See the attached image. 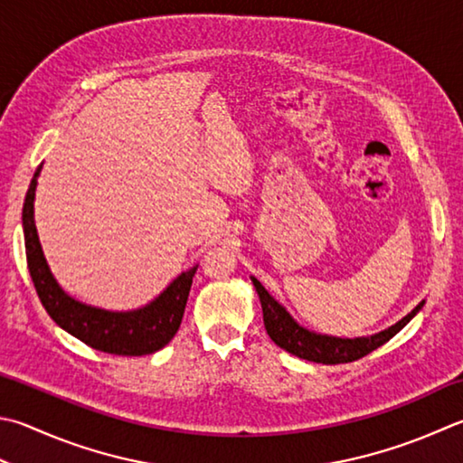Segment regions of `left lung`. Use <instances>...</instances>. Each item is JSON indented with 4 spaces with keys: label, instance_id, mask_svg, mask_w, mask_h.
I'll return each instance as SVG.
<instances>
[{
    "label": "left lung",
    "instance_id": "1",
    "mask_svg": "<svg viewBox=\"0 0 463 463\" xmlns=\"http://www.w3.org/2000/svg\"><path fill=\"white\" fill-rule=\"evenodd\" d=\"M251 282H254L256 292L260 296L261 312H264V326L269 338L290 354L322 364H340L363 359L364 354L373 353L374 348H379L381 345H385L389 338H393L423 307V302H420L405 318H401L397 325L383 330L379 335L363 338H336L310 333V330L296 325L290 314L268 294L266 288L261 286L256 278H251Z\"/></svg>",
    "mask_w": 463,
    "mask_h": 463
}]
</instances>
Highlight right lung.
Masks as SVG:
<instances>
[{"label":"right lung","mask_w":463,"mask_h":463,"mask_svg":"<svg viewBox=\"0 0 463 463\" xmlns=\"http://www.w3.org/2000/svg\"><path fill=\"white\" fill-rule=\"evenodd\" d=\"M40 167L33 173L30 189L25 194L22 222L25 260H28L32 282L42 307L58 326L96 351L123 356H141L159 351L177 335L197 266L189 272H183L159 298L141 310L109 312L70 298L50 274L42 254L36 223H33V195H36Z\"/></svg>","instance_id":"1"}]
</instances>
